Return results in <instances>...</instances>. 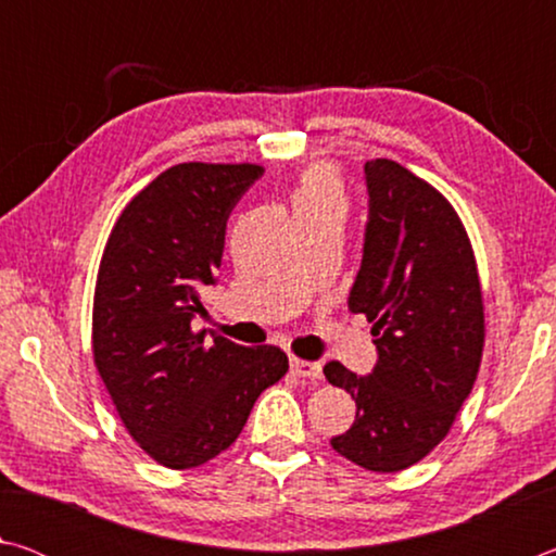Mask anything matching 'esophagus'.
Returning <instances> with one entry per match:
<instances>
[{
    "label": "esophagus",
    "mask_w": 556,
    "mask_h": 556,
    "mask_svg": "<svg viewBox=\"0 0 556 556\" xmlns=\"http://www.w3.org/2000/svg\"><path fill=\"white\" fill-rule=\"evenodd\" d=\"M291 372L299 375V378L304 380H321V365L318 363H312V361H301V357H291Z\"/></svg>",
    "instance_id": "obj_1"
}]
</instances>
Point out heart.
<instances>
[{"mask_svg": "<svg viewBox=\"0 0 556 556\" xmlns=\"http://www.w3.org/2000/svg\"><path fill=\"white\" fill-rule=\"evenodd\" d=\"M294 211H306V208H321V205H331L338 203L343 205V191H341V181L331 166L326 164H316L312 168H306L301 174V181L294 191Z\"/></svg>", "mask_w": 556, "mask_h": 556, "instance_id": "obj_1", "label": "heart"}]
</instances>
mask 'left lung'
<instances>
[{"mask_svg":"<svg viewBox=\"0 0 556 556\" xmlns=\"http://www.w3.org/2000/svg\"><path fill=\"white\" fill-rule=\"evenodd\" d=\"M370 215L348 296L372 324L378 365L324 375L355 400V421L331 439L353 464L394 473L425 458L473 390L485 343L483 291L468 232L444 195L392 159L365 164Z\"/></svg>","mask_w":556,"mask_h":556,"instance_id":"1","label":"left lung"}]
</instances>
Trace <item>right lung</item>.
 I'll return each instance as SVG.
<instances>
[{"label":"right lung","instance_id":"1","mask_svg":"<svg viewBox=\"0 0 556 556\" xmlns=\"http://www.w3.org/2000/svg\"><path fill=\"white\" fill-rule=\"evenodd\" d=\"M257 164H176L144 186L112 228L92 299V357L129 437L184 470L228 448L269 384L289 370L277 345L193 333L215 285L225 225Z\"/></svg>","mask_w":556,"mask_h":556}]
</instances>
